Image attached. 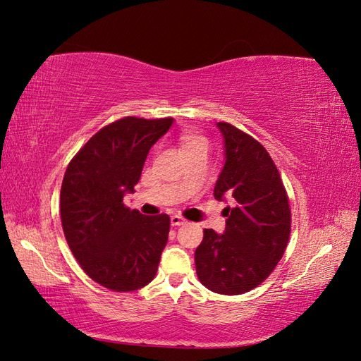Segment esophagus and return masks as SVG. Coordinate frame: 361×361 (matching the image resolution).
I'll return each instance as SVG.
<instances>
[{
  "instance_id": "34e87169",
  "label": "esophagus",
  "mask_w": 361,
  "mask_h": 361,
  "mask_svg": "<svg viewBox=\"0 0 361 361\" xmlns=\"http://www.w3.org/2000/svg\"><path fill=\"white\" fill-rule=\"evenodd\" d=\"M170 221H171V226H182V224L187 223V220H185V218L180 216V215H171Z\"/></svg>"
}]
</instances>
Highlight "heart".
Returning <instances> with one entry per match:
<instances>
[{"mask_svg": "<svg viewBox=\"0 0 361 361\" xmlns=\"http://www.w3.org/2000/svg\"><path fill=\"white\" fill-rule=\"evenodd\" d=\"M197 143H203V138L200 137H192V135H185L182 138V147H188V146H192V145H197Z\"/></svg>", "mask_w": 361, "mask_h": 361, "instance_id": "obj_1", "label": "heart"}]
</instances>
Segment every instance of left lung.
Wrapping results in <instances>:
<instances>
[{"mask_svg": "<svg viewBox=\"0 0 361 361\" xmlns=\"http://www.w3.org/2000/svg\"><path fill=\"white\" fill-rule=\"evenodd\" d=\"M224 166L214 197L224 207V233L204 228L194 253L202 285L215 293L239 295L259 286L285 253L290 235L289 199L274 161L253 137L218 122Z\"/></svg>", "mask_w": 361, "mask_h": 361, "instance_id": "8db88e82", "label": "left lung"}]
</instances>
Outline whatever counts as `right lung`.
<instances>
[{"label":"right lung","instance_id":"right-lung-1","mask_svg":"<svg viewBox=\"0 0 361 361\" xmlns=\"http://www.w3.org/2000/svg\"><path fill=\"white\" fill-rule=\"evenodd\" d=\"M174 120L125 117L96 133L64 173L60 215L64 236L84 272L117 292L154 280L170 216H145L123 204L134 192L150 147Z\"/></svg>","mask_w":361,"mask_h":361}]
</instances>
